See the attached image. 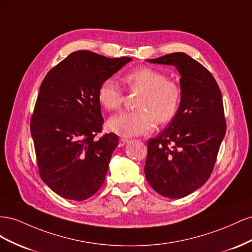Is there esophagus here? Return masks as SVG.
Here are the masks:
<instances>
[{
  "instance_id": "obj_1",
  "label": "esophagus",
  "mask_w": 252,
  "mask_h": 252,
  "mask_svg": "<svg viewBox=\"0 0 252 252\" xmlns=\"http://www.w3.org/2000/svg\"><path fill=\"white\" fill-rule=\"evenodd\" d=\"M128 141H130V139H127V138H120V139H119V147L126 146Z\"/></svg>"
}]
</instances>
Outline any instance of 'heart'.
<instances>
[{
    "label": "heart",
    "mask_w": 252,
    "mask_h": 252,
    "mask_svg": "<svg viewBox=\"0 0 252 252\" xmlns=\"http://www.w3.org/2000/svg\"><path fill=\"white\" fill-rule=\"evenodd\" d=\"M125 81L128 90L141 93L137 101L140 110L114 115L107 122L111 131L132 137L152 131L156 120L163 125L175 117L181 104L182 90L163 71L148 66L139 67L127 74ZM97 98L105 110H116L124 100V92L116 79L109 77L100 83Z\"/></svg>",
    "instance_id": "obj_1"
}]
</instances>
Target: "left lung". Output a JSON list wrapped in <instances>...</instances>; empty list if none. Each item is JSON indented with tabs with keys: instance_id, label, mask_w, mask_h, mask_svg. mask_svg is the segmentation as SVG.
<instances>
[{
	"instance_id": "obj_1",
	"label": "left lung",
	"mask_w": 252,
	"mask_h": 252,
	"mask_svg": "<svg viewBox=\"0 0 252 252\" xmlns=\"http://www.w3.org/2000/svg\"><path fill=\"white\" fill-rule=\"evenodd\" d=\"M148 61L176 66L182 100L166 130L148 141L145 174L160 195L181 198L200 188L213 171L226 133L221 93L210 71L185 53Z\"/></svg>"
}]
</instances>
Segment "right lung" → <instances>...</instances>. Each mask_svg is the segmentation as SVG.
Listing matches in <instances>:
<instances>
[{
    "label": "right lung",
    "mask_w": 252,
    "mask_h": 252,
    "mask_svg": "<svg viewBox=\"0 0 252 252\" xmlns=\"http://www.w3.org/2000/svg\"><path fill=\"white\" fill-rule=\"evenodd\" d=\"M131 61L78 50L50 69L42 81L31 119L39 175L63 198L84 200L102 186L119 145L102 132L97 91L104 79Z\"/></svg>",
    "instance_id": "1"
}]
</instances>
